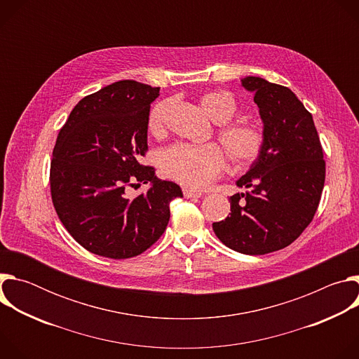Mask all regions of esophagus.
Segmentation results:
<instances>
[{
    "mask_svg": "<svg viewBox=\"0 0 359 359\" xmlns=\"http://www.w3.org/2000/svg\"><path fill=\"white\" fill-rule=\"evenodd\" d=\"M183 194H184V197H186V198H191V197H200V196H203V193H201V191H198V190H193V189H187V187H184V189H183Z\"/></svg>",
    "mask_w": 359,
    "mask_h": 359,
    "instance_id": "obj_1",
    "label": "esophagus"
}]
</instances>
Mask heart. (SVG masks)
<instances>
[{
	"instance_id": "b5f03b06",
	"label": "heart",
	"mask_w": 359,
	"mask_h": 359,
	"mask_svg": "<svg viewBox=\"0 0 359 359\" xmlns=\"http://www.w3.org/2000/svg\"><path fill=\"white\" fill-rule=\"evenodd\" d=\"M200 104L212 121L223 123L217 136L233 166L245 168L259 159L266 142L263 129L247 121L226 123L238 112V105L231 95H204ZM172 105L173 100L166 99L158 102L150 109L147 126L153 136L159 137L166 133ZM161 166L169 179L189 187L201 189L222 175L226 168V156L223 150L215 143L201 146L177 143L162 153Z\"/></svg>"
}]
</instances>
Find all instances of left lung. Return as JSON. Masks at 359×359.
<instances>
[{
    "label": "left lung",
    "mask_w": 359,
    "mask_h": 359,
    "mask_svg": "<svg viewBox=\"0 0 359 359\" xmlns=\"http://www.w3.org/2000/svg\"><path fill=\"white\" fill-rule=\"evenodd\" d=\"M241 85L254 93L266 142L237 180L250 190L230 197V216L213 223V230L229 248L259 255L290 245L313 222L325 161L313 115L291 89L259 76H245Z\"/></svg>",
    "instance_id": "obj_1"
}]
</instances>
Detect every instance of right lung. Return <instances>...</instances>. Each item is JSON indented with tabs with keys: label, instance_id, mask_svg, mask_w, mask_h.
I'll return each mask as SVG.
<instances>
[{
	"label": "right lung",
	"instance_id": "right-lung-1",
	"mask_svg": "<svg viewBox=\"0 0 359 359\" xmlns=\"http://www.w3.org/2000/svg\"><path fill=\"white\" fill-rule=\"evenodd\" d=\"M161 88L119 81L81 99L61 128L50 161L55 212L88 251L125 260L165 233L169 204L182 189L139 161L147 151L150 104ZM148 190L135 198L129 187Z\"/></svg>",
	"mask_w": 359,
	"mask_h": 359
}]
</instances>
